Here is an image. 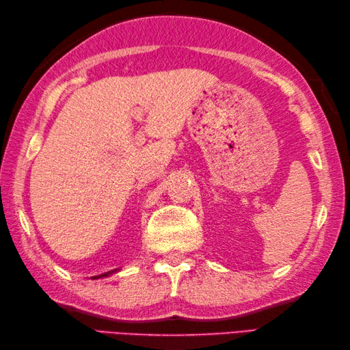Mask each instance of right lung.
Here are the masks:
<instances>
[{
    "label": "right lung",
    "mask_w": 350,
    "mask_h": 350,
    "mask_svg": "<svg viewBox=\"0 0 350 350\" xmlns=\"http://www.w3.org/2000/svg\"><path fill=\"white\" fill-rule=\"evenodd\" d=\"M114 272V271H113ZM105 275H108V273H102V275H98V277H93V278H99V277H105Z\"/></svg>",
    "instance_id": "1"
}]
</instances>
